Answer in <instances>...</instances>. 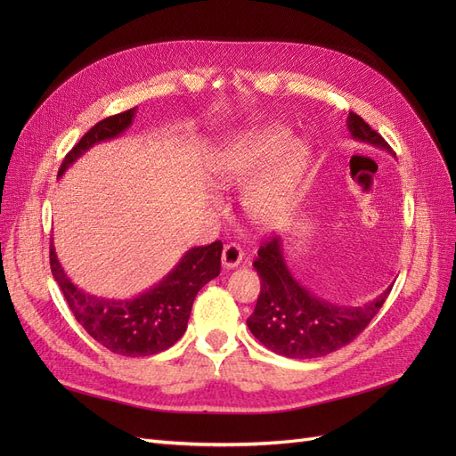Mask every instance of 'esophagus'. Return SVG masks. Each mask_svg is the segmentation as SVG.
I'll return each mask as SVG.
<instances>
[{
  "instance_id": "esophagus-1",
  "label": "esophagus",
  "mask_w": 456,
  "mask_h": 456,
  "mask_svg": "<svg viewBox=\"0 0 456 456\" xmlns=\"http://www.w3.org/2000/svg\"><path fill=\"white\" fill-rule=\"evenodd\" d=\"M241 260H243V251H241L240 245H236V243L224 245V249H223V266L226 270L236 268Z\"/></svg>"
}]
</instances>
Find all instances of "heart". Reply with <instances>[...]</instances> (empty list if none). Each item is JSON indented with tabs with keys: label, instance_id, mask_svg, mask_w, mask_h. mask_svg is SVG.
<instances>
[{
	"label": "heart",
	"instance_id": "1",
	"mask_svg": "<svg viewBox=\"0 0 456 456\" xmlns=\"http://www.w3.org/2000/svg\"><path fill=\"white\" fill-rule=\"evenodd\" d=\"M308 161L305 142L289 141L281 126H268L226 141L213 158L211 173L218 188H245L247 215L256 226L273 230L291 215Z\"/></svg>",
	"mask_w": 456,
	"mask_h": 456
}]
</instances>
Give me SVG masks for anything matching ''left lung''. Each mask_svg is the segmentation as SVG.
I'll return each instance as SVG.
<instances>
[{"label": "left lung", "instance_id": "1", "mask_svg": "<svg viewBox=\"0 0 456 456\" xmlns=\"http://www.w3.org/2000/svg\"><path fill=\"white\" fill-rule=\"evenodd\" d=\"M346 123L354 141L392 154L388 142L360 116L350 112ZM253 266L262 281L247 327L266 348L295 360H312L346 346L370 323L392 291L390 285L362 306H340L315 297L293 278L285 265L281 238H270L260 245Z\"/></svg>", "mask_w": 456, "mask_h": 456}]
</instances>
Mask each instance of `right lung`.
I'll return each instance as SVG.
<instances>
[{"instance_id": "right-lung-1", "label": "right lung", "mask_w": 456, "mask_h": 456, "mask_svg": "<svg viewBox=\"0 0 456 456\" xmlns=\"http://www.w3.org/2000/svg\"><path fill=\"white\" fill-rule=\"evenodd\" d=\"M134 114L136 108H131L127 112L96 123L68 151L59 176L94 144L118 139L126 133L131 127ZM220 255H223L220 241L205 247H191L159 283L139 297L123 300L93 295L74 285L62 270L53 243L49 260L54 281L59 283L68 306L77 323L87 330V335L110 352L141 357L171 348L184 335L198 291L220 273Z\"/></svg>"}]
</instances>
